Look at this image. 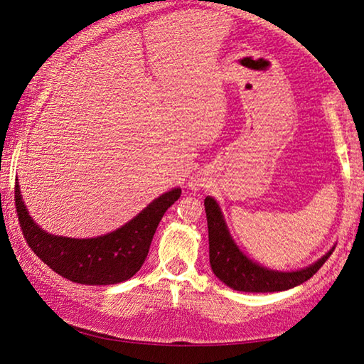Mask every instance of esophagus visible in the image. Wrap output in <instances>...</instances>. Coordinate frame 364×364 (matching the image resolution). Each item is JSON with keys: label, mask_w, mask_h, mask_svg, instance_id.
Instances as JSON below:
<instances>
[{"label": "esophagus", "mask_w": 364, "mask_h": 364, "mask_svg": "<svg viewBox=\"0 0 364 364\" xmlns=\"http://www.w3.org/2000/svg\"><path fill=\"white\" fill-rule=\"evenodd\" d=\"M203 186H205V178L201 177V176L195 174V176H192V177H188L187 187H188L190 190H200Z\"/></svg>", "instance_id": "obj_1"}]
</instances>
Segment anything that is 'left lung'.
I'll use <instances>...</instances> for the list:
<instances>
[{"label":"left lung","mask_w":364,"mask_h":364,"mask_svg":"<svg viewBox=\"0 0 364 364\" xmlns=\"http://www.w3.org/2000/svg\"><path fill=\"white\" fill-rule=\"evenodd\" d=\"M206 221H208L210 265L215 275L226 287L245 293L287 291L304 283L321 268L333 252L335 245L309 267L301 270L279 272L260 265L239 249L229 232L225 216L213 197L205 198Z\"/></svg>","instance_id":"left-lung-1"}]
</instances>
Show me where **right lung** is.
Here are the masks:
<instances>
[{"mask_svg":"<svg viewBox=\"0 0 364 364\" xmlns=\"http://www.w3.org/2000/svg\"><path fill=\"white\" fill-rule=\"evenodd\" d=\"M14 190L19 225L33 254L70 282L99 287L127 282L141 268L161 218L182 193L181 187L172 188L115 231L97 237L76 239L42 229L27 211L18 178Z\"/></svg>","mask_w":364,"mask_h":364,"instance_id":"obj_1","label":"right lung"}]
</instances>
